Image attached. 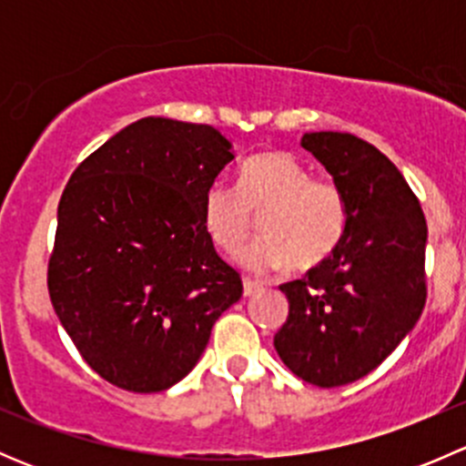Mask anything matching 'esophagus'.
<instances>
[{"mask_svg": "<svg viewBox=\"0 0 466 466\" xmlns=\"http://www.w3.org/2000/svg\"><path fill=\"white\" fill-rule=\"evenodd\" d=\"M261 289H263V286L259 284V281L250 279V277H246V279H243V295H246V298H250V295L259 293Z\"/></svg>", "mask_w": 466, "mask_h": 466, "instance_id": "1", "label": "esophagus"}]
</instances>
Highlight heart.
I'll use <instances>...</instances> for the list:
<instances>
[{"label":"heart","mask_w":466,"mask_h":466,"mask_svg":"<svg viewBox=\"0 0 466 466\" xmlns=\"http://www.w3.org/2000/svg\"><path fill=\"white\" fill-rule=\"evenodd\" d=\"M261 216L263 237L238 255L246 268L270 272L295 263L320 266L347 232V198L333 180L313 171L286 150L248 159L238 185L214 180L203 196V223L211 241L237 252Z\"/></svg>","instance_id":"heart-1"}]
</instances>
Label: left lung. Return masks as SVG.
Here are the masks:
<instances>
[{"label": "left lung", "instance_id": "8db88e82", "mask_svg": "<svg viewBox=\"0 0 466 466\" xmlns=\"http://www.w3.org/2000/svg\"><path fill=\"white\" fill-rule=\"evenodd\" d=\"M302 146L347 198V232L327 261L281 284L289 318L275 333L286 368L318 388L377 370L426 304L424 211L401 171L350 133H307Z\"/></svg>", "mask_w": 466, "mask_h": 466}]
</instances>
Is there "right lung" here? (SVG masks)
Segmentation results:
<instances>
[{
	"mask_svg": "<svg viewBox=\"0 0 466 466\" xmlns=\"http://www.w3.org/2000/svg\"><path fill=\"white\" fill-rule=\"evenodd\" d=\"M234 159L207 124L146 116L87 155L58 203L46 286L83 360L128 392H162L198 363L243 295L203 223Z\"/></svg>",
	"mask_w": 466,
	"mask_h": 466,
	"instance_id": "1",
	"label": "right lung"
}]
</instances>
